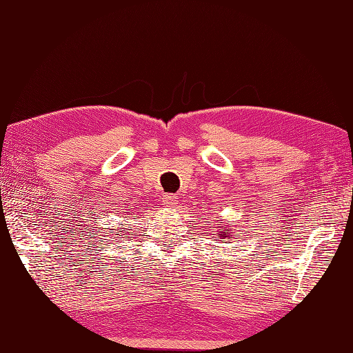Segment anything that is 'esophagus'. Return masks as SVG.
Listing matches in <instances>:
<instances>
[{
    "mask_svg": "<svg viewBox=\"0 0 353 353\" xmlns=\"http://www.w3.org/2000/svg\"><path fill=\"white\" fill-rule=\"evenodd\" d=\"M176 202H177V196L176 194H168V196L163 197V205L168 206V208H170V206L174 205Z\"/></svg>",
    "mask_w": 353,
    "mask_h": 353,
    "instance_id": "1",
    "label": "esophagus"
}]
</instances>
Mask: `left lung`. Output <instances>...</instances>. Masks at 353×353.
<instances>
[{"mask_svg": "<svg viewBox=\"0 0 353 353\" xmlns=\"http://www.w3.org/2000/svg\"><path fill=\"white\" fill-rule=\"evenodd\" d=\"M220 223H222V222H220ZM228 231H231V230H226L225 231V226H220V237H222V239L231 237V232H228ZM222 241H225V240H222Z\"/></svg>", "mask_w": 353, "mask_h": 353, "instance_id": "1", "label": "left lung"}]
</instances>
